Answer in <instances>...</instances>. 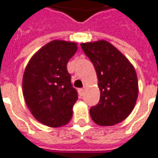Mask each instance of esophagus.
Returning <instances> with one entry per match:
<instances>
[{
	"mask_svg": "<svg viewBox=\"0 0 158 158\" xmlns=\"http://www.w3.org/2000/svg\"><path fill=\"white\" fill-rule=\"evenodd\" d=\"M79 95L82 97L83 95H84V93H85V88H80L79 90Z\"/></svg>",
	"mask_w": 158,
	"mask_h": 158,
	"instance_id": "esophagus-1",
	"label": "esophagus"
}]
</instances>
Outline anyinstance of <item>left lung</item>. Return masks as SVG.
<instances>
[{"mask_svg":"<svg viewBox=\"0 0 158 158\" xmlns=\"http://www.w3.org/2000/svg\"><path fill=\"white\" fill-rule=\"evenodd\" d=\"M80 46L96 69L100 89V100L89 111L92 120L100 126L123 122L133 110L138 98L134 67L107 41L82 43Z\"/></svg>","mask_w":158,"mask_h":158,"instance_id":"1","label":"left lung"}]
</instances>
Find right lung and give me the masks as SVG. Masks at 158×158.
<instances>
[{
	"instance_id": "1",
	"label": "right lung",
	"mask_w": 158,
	"mask_h": 158,
	"mask_svg": "<svg viewBox=\"0 0 158 158\" xmlns=\"http://www.w3.org/2000/svg\"><path fill=\"white\" fill-rule=\"evenodd\" d=\"M76 43L53 40L36 52L24 71L23 96L33 116L52 128L67 124L78 100L67 63L76 53Z\"/></svg>"
}]
</instances>
